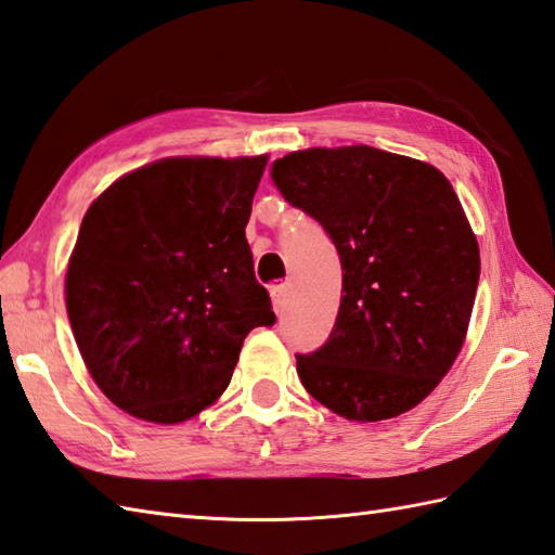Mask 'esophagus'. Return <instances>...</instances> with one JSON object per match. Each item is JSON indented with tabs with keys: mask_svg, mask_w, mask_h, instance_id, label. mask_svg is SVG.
<instances>
[{
	"mask_svg": "<svg viewBox=\"0 0 555 555\" xmlns=\"http://www.w3.org/2000/svg\"><path fill=\"white\" fill-rule=\"evenodd\" d=\"M270 299H273V311L280 315L287 309V287L285 285H275L270 289Z\"/></svg>",
	"mask_w": 555,
	"mask_h": 555,
	"instance_id": "obj_1",
	"label": "esophagus"
}]
</instances>
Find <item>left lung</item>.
<instances>
[{"label": "left lung", "instance_id": "left-lung-1", "mask_svg": "<svg viewBox=\"0 0 555 555\" xmlns=\"http://www.w3.org/2000/svg\"><path fill=\"white\" fill-rule=\"evenodd\" d=\"M273 179L340 254L333 333L297 357L301 386L349 422L414 410L455 364L479 285V244L446 175L371 149H307Z\"/></svg>", "mask_w": 555, "mask_h": 555}]
</instances>
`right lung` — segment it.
Listing matches in <instances>:
<instances>
[{
    "label": "right lung",
    "mask_w": 555,
    "mask_h": 555,
    "mask_svg": "<svg viewBox=\"0 0 555 555\" xmlns=\"http://www.w3.org/2000/svg\"><path fill=\"white\" fill-rule=\"evenodd\" d=\"M268 155H177L119 177L66 266L74 340L105 398L182 424L230 386L244 337L273 325L246 222Z\"/></svg>",
    "instance_id": "right-lung-1"
}]
</instances>
